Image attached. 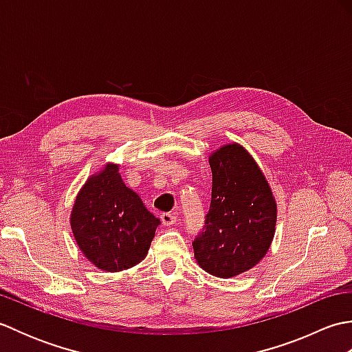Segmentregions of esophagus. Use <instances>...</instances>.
I'll list each match as a JSON object with an SVG mask.
<instances>
[{"label": "esophagus", "mask_w": 352, "mask_h": 352, "mask_svg": "<svg viewBox=\"0 0 352 352\" xmlns=\"http://www.w3.org/2000/svg\"><path fill=\"white\" fill-rule=\"evenodd\" d=\"M160 219H162L163 226L170 227V226H174V223L177 222V216L174 213H162L160 214Z\"/></svg>", "instance_id": "34e87169"}]
</instances>
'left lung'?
Instances as JSON below:
<instances>
[{
    "mask_svg": "<svg viewBox=\"0 0 352 352\" xmlns=\"http://www.w3.org/2000/svg\"><path fill=\"white\" fill-rule=\"evenodd\" d=\"M212 201L193 252L206 272L231 278L250 271L266 256L276 223V203L266 177L239 144L223 145L208 157Z\"/></svg>",
    "mask_w": 352,
    "mask_h": 352,
    "instance_id": "obj_1",
    "label": "left lung"
}]
</instances>
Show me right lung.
Returning <instances> with one entry per match:
<instances>
[{
    "instance_id": "1",
    "label": "right lung",
    "mask_w": 352,
    "mask_h": 352,
    "mask_svg": "<svg viewBox=\"0 0 352 352\" xmlns=\"http://www.w3.org/2000/svg\"><path fill=\"white\" fill-rule=\"evenodd\" d=\"M160 219L126 188L119 164L87 178L72 206L71 228L80 251L107 272L136 266L148 254Z\"/></svg>"
}]
</instances>
